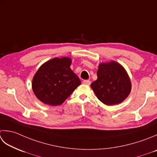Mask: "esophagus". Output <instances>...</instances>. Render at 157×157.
<instances>
[{
    "instance_id": "1",
    "label": "esophagus",
    "mask_w": 157,
    "mask_h": 157,
    "mask_svg": "<svg viewBox=\"0 0 157 157\" xmlns=\"http://www.w3.org/2000/svg\"><path fill=\"white\" fill-rule=\"evenodd\" d=\"M83 84L86 85H90L91 84V82L90 80H84L83 81Z\"/></svg>"
}]
</instances>
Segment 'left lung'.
Here are the masks:
<instances>
[{
	"instance_id": "1",
	"label": "left lung",
	"mask_w": 157,
	"mask_h": 157,
	"mask_svg": "<svg viewBox=\"0 0 157 157\" xmlns=\"http://www.w3.org/2000/svg\"><path fill=\"white\" fill-rule=\"evenodd\" d=\"M97 79L90 86L98 99L107 105L122 103L131 90V83L127 71L121 64L111 61L101 63Z\"/></svg>"
}]
</instances>
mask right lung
<instances>
[{
	"label": "right lung",
	"mask_w": 157,
	"mask_h": 157,
	"mask_svg": "<svg viewBox=\"0 0 157 157\" xmlns=\"http://www.w3.org/2000/svg\"><path fill=\"white\" fill-rule=\"evenodd\" d=\"M70 58H54L43 64L34 75L33 90L45 104L60 105L64 103L81 81L71 69Z\"/></svg>",
	"instance_id": "1"
}]
</instances>
